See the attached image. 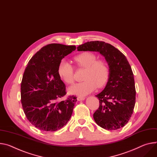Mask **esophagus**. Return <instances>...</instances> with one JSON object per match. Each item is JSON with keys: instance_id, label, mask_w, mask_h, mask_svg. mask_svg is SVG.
Returning <instances> with one entry per match:
<instances>
[{"instance_id": "1", "label": "esophagus", "mask_w": 157, "mask_h": 157, "mask_svg": "<svg viewBox=\"0 0 157 157\" xmlns=\"http://www.w3.org/2000/svg\"><path fill=\"white\" fill-rule=\"evenodd\" d=\"M77 99L78 101H83L85 99V98L84 97H81V96H78L77 98Z\"/></svg>"}]
</instances>
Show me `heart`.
I'll use <instances>...</instances> for the list:
<instances>
[{"label": "heart", "mask_w": 157, "mask_h": 157, "mask_svg": "<svg viewBox=\"0 0 157 157\" xmlns=\"http://www.w3.org/2000/svg\"><path fill=\"white\" fill-rule=\"evenodd\" d=\"M97 56L91 52H82L74 57L76 66L85 69L84 81L76 83L69 88L71 94L79 96H86L92 93L96 88H101L106 83L109 75V67L102 59H97ZM58 74L67 84H72L75 81L73 66L67 61L63 59L58 66Z\"/></svg>", "instance_id": "heart-1"}]
</instances>
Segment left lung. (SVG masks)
<instances>
[{
    "label": "left lung",
    "instance_id": "8db88e82",
    "mask_svg": "<svg viewBox=\"0 0 157 157\" xmlns=\"http://www.w3.org/2000/svg\"><path fill=\"white\" fill-rule=\"evenodd\" d=\"M77 49L79 51L99 52L105 57L109 66L106 86L96 96L99 106L93 114L94 121L108 130L123 127L132 117L136 101L133 73L125 56L103 41L87 42Z\"/></svg>",
    "mask_w": 157,
    "mask_h": 157
}]
</instances>
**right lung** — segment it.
Returning a JSON list of instances; mask_svg holds the SVG:
<instances>
[{
    "instance_id": "right-lung-1",
    "label": "right lung",
    "mask_w": 157,
    "mask_h": 157,
    "mask_svg": "<svg viewBox=\"0 0 157 157\" xmlns=\"http://www.w3.org/2000/svg\"><path fill=\"white\" fill-rule=\"evenodd\" d=\"M75 46L50 44L42 48L28 63L21 86V103L27 119L44 132L57 131L69 120L77 98L66 94V86L58 74V66Z\"/></svg>"
}]
</instances>
